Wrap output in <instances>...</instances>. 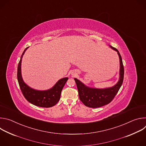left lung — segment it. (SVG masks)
<instances>
[{
	"mask_svg": "<svg viewBox=\"0 0 146 146\" xmlns=\"http://www.w3.org/2000/svg\"><path fill=\"white\" fill-rule=\"evenodd\" d=\"M110 47L112 49L117 52L120 62L119 80L114 86L105 89L92 88L86 86L80 81L77 78H74L78 90L79 98L84 103V105L87 107L97 108L110 103L113 100L122 84L124 69L122 58L119 51L115 48L112 46Z\"/></svg>",
	"mask_w": 146,
	"mask_h": 146,
	"instance_id": "left-lung-1",
	"label": "left lung"
}]
</instances>
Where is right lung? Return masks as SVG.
<instances>
[{"label": "right lung", "instance_id": "obj_1", "mask_svg": "<svg viewBox=\"0 0 146 146\" xmlns=\"http://www.w3.org/2000/svg\"><path fill=\"white\" fill-rule=\"evenodd\" d=\"M28 48H26L24 51L18 65L17 79L20 89L25 98L33 105L46 108L52 107L59 100L62 90L68 78L65 77L59 80L52 88L47 91H37L28 87L24 82L21 72L22 58Z\"/></svg>", "mask_w": 146, "mask_h": 146}]
</instances>
